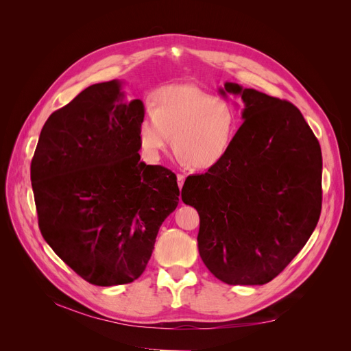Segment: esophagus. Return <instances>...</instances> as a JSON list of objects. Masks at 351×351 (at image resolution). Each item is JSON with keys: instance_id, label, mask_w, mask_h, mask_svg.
Here are the masks:
<instances>
[{"instance_id": "1", "label": "esophagus", "mask_w": 351, "mask_h": 351, "mask_svg": "<svg viewBox=\"0 0 351 351\" xmlns=\"http://www.w3.org/2000/svg\"><path fill=\"white\" fill-rule=\"evenodd\" d=\"M176 179H178V186H179V189H182V186H183V183H185V176H183V175H180V173H178Z\"/></svg>"}]
</instances>
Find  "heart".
<instances>
[{
    "label": "heart",
    "mask_w": 351,
    "mask_h": 351,
    "mask_svg": "<svg viewBox=\"0 0 351 351\" xmlns=\"http://www.w3.org/2000/svg\"><path fill=\"white\" fill-rule=\"evenodd\" d=\"M237 131V114L226 99L191 84L159 88L152 112L139 123L143 152L156 158L171 142L182 160L195 169H209L228 154Z\"/></svg>",
    "instance_id": "obj_1"
}]
</instances>
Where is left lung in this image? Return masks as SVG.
Masks as SVG:
<instances>
[{
    "label": "left lung",
    "instance_id": "obj_1",
    "mask_svg": "<svg viewBox=\"0 0 351 351\" xmlns=\"http://www.w3.org/2000/svg\"><path fill=\"white\" fill-rule=\"evenodd\" d=\"M219 90L242 97L243 123L222 160L185 180L182 200L199 213V254L215 278L265 285L319 222L320 145L289 101L233 82Z\"/></svg>",
    "mask_w": 351,
    "mask_h": 351
}]
</instances>
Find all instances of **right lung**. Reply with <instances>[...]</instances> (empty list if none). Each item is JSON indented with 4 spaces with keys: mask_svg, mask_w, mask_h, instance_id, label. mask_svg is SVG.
I'll use <instances>...</instances> for the list:
<instances>
[{
    "mask_svg": "<svg viewBox=\"0 0 351 351\" xmlns=\"http://www.w3.org/2000/svg\"><path fill=\"white\" fill-rule=\"evenodd\" d=\"M121 84L90 85L51 114L31 160L45 242L95 286L139 278L179 202L176 175L141 162L145 108L126 101Z\"/></svg>",
    "mask_w": 351,
    "mask_h": 351,
    "instance_id": "add662e5",
    "label": "right lung"
}]
</instances>
